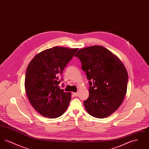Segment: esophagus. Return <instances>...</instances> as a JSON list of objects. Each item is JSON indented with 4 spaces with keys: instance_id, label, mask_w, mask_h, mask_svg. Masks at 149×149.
I'll list each match as a JSON object with an SVG mask.
<instances>
[{
    "instance_id": "34e87169",
    "label": "esophagus",
    "mask_w": 149,
    "mask_h": 149,
    "mask_svg": "<svg viewBox=\"0 0 149 149\" xmlns=\"http://www.w3.org/2000/svg\"><path fill=\"white\" fill-rule=\"evenodd\" d=\"M73 94V95H74V96H75V97H78V93H72Z\"/></svg>"
}]
</instances>
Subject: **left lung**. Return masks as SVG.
<instances>
[{"label":"left lung","instance_id":"1","mask_svg":"<svg viewBox=\"0 0 149 149\" xmlns=\"http://www.w3.org/2000/svg\"><path fill=\"white\" fill-rule=\"evenodd\" d=\"M75 56L80 59L89 80V98L84 102L86 111L99 118L111 116L122 104L127 92L128 73L125 65L102 46L81 49Z\"/></svg>","mask_w":149,"mask_h":149}]
</instances>
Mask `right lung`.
Masks as SVG:
<instances>
[{
	"label": "right lung",
	"instance_id": "right-lung-1",
	"mask_svg": "<svg viewBox=\"0 0 149 149\" xmlns=\"http://www.w3.org/2000/svg\"><path fill=\"white\" fill-rule=\"evenodd\" d=\"M78 50L54 47L37 54L29 63L24 81L26 92L32 106L42 116L58 117L69 106L71 93L58 88V79Z\"/></svg>",
	"mask_w": 149,
	"mask_h": 149
}]
</instances>
